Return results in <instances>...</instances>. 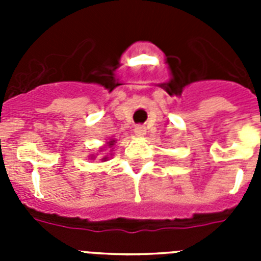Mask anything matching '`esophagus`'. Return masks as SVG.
Masks as SVG:
<instances>
[{
  "instance_id": "1",
  "label": "esophagus",
  "mask_w": 261,
  "mask_h": 261,
  "mask_svg": "<svg viewBox=\"0 0 261 261\" xmlns=\"http://www.w3.org/2000/svg\"><path fill=\"white\" fill-rule=\"evenodd\" d=\"M135 133H136V136H138V137L145 136V135H146V128H145V125H136L135 126Z\"/></svg>"
}]
</instances>
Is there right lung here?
<instances>
[{
	"mask_svg": "<svg viewBox=\"0 0 261 261\" xmlns=\"http://www.w3.org/2000/svg\"><path fill=\"white\" fill-rule=\"evenodd\" d=\"M114 142H115V141H110V145H114ZM105 159H106V158H105Z\"/></svg>",
	"mask_w": 261,
	"mask_h": 261,
	"instance_id": "add662e5",
	"label": "right lung"
}]
</instances>
